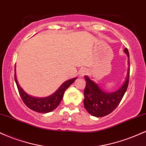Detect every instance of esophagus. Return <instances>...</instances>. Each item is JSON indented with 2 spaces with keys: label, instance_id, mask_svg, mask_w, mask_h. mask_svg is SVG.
<instances>
[{
  "label": "esophagus",
  "instance_id": "34e87169",
  "mask_svg": "<svg viewBox=\"0 0 146 146\" xmlns=\"http://www.w3.org/2000/svg\"><path fill=\"white\" fill-rule=\"evenodd\" d=\"M87 73V71L86 69H85V68H83V69H82L81 71H80V77H84V76L85 75H86Z\"/></svg>",
  "mask_w": 146,
  "mask_h": 146
}]
</instances>
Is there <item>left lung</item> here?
Segmentation results:
<instances>
[{
  "label": "left lung",
  "mask_w": 146,
  "mask_h": 146,
  "mask_svg": "<svg viewBox=\"0 0 146 146\" xmlns=\"http://www.w3.org/2000/svg\"><path fill=\"white\" fill-rule=\"evenodd\" d=\"M124 52L129 58L128 48H125ZM130 65V60L128 59ZM130 68H128L126 80L122 86L113 93H107L104 91L100 86L92 81L88 77L85 76L86 87L84 95V105L88 113L93 116L97 117H104L113 111L119 104L124 95L128 86Z\"/></svg>",
  "instance_id": "left-lung-1"
}]
</instances>
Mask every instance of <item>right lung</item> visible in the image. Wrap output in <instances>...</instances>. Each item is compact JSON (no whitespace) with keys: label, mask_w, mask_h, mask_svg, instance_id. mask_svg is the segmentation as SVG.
<instances>
[{"label":"right lung","mask_w":146,"mask_h":146,"mask_svg":"<svg viewBox=\"0 0 146 146\" xmlns=\"http://www.w3.org/2000/svg\"><path fill=\"white\" fill-rule=\"evenodd\" d=\"M16 68V67H15ZM15 82H16L17 88L19 92V94L21 95L22 100L25 105L29 108L30 109L33 110V111L38 112V113H49L54 109H56L58 105L60 104V102L62 101L63 98L64 93L70 85H71L75 81V78L71 79V80L66 81L64 82L62 86L56 90L55 93L51 95V96H48L47 98H33L27 94L23 90V88L18 84L17 79H16V68H15V75H14Z\"/></svg>","instance_id":"add662e5"}]
</instances>
